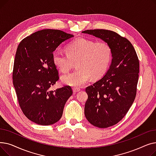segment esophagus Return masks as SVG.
Segmentation results:
<instances>
[{
  "label": "esophagus",
  "instance_id": "1",
  "mask_svg": "<svg viewBox=\"0 0 156 156\" xmlns=\"http://www.w3.org/2000/svg\"><path fill=\"white\" fill-rule=\"evenodd\" d=\"M73 91L74 93H77V92H79L80 91V88H77V87H75L73 88Z\"/></svg>",
  "mask_w": 156,
  "mask_h": 156
}]
</instances>
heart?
<instances>
[{
  "label": "heart",
  "mask_w": 156,
  "mask_h": 156,
  "mask_svg": "<svg viewBox=\"0 0 156 156\" xmlns=\"http://www.w3.org/2000/svg\"><path fill=\"white\" fill-rule=\"evenodd\" d=\"M66 49L67 53L55 51L52 61L62 73L69 71L76 62V70L61 77L62 83L68 86L80 87L86 84L90 77L93 80L102 78L111 62L112 48L105 42H95L79 37L71 42Z\"/></svg>",
  "instance_id": "1"
}]
</instances>
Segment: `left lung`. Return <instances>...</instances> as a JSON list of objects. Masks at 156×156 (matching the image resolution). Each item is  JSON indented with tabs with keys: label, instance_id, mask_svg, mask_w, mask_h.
<instances>
[{
	"label": "left lung",
	"instance_id": "obj_1",
	"mask_svg": "<svg viewBox=\"0 0 156 156\" xmlns=\"http://www.w3.org/2000/svg\"><path fill=\"white\" fill-rule=\"evenodd\" d=\"M99 38L112 48V60L105 75L86 88L85 116L92 125L105 128L117 124L132 106L136 93L139 61L132 44L107 30L82 31Z\"/></svg>",
	"mask_w": 156,
	"mask_h": 156
}]
</instances>
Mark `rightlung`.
Masks as SVG:
<instances>
[{
	"label": "right lung",
	"instance_id": "add662e5",
	"mask_svg": "<svg viewBox=\"0 0 156 156\" xmlns=\"http://www.w3.org/2000/svg\"><path fill=\"white\" fill-rule=\"evenodd\" d=\"M74 35L57 30H42L24 38L16 51L13 85L26 117L40 125H51L62 117L73 94L69 86L50 89L59 80L52 53Z\"/></svg>",
	"mask_w": 156,
	"mask_h": 156
}]
</instances>
